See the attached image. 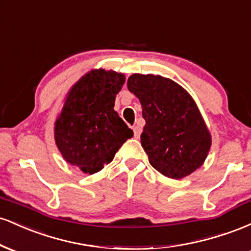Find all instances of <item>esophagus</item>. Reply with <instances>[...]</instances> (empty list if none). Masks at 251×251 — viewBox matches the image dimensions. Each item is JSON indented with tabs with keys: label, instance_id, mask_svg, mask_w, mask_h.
Returning <instances> with one entry per match:
<instances>
[{
	"label": "esophagus",
	"instance_id": "34e87169",
	"mask_svg": "<svg viewBox=\"0 0 251 251\" xmlns=\"http://www.w3.org/2000/svg\"><path fill=\"white\" fill-rule=\"evenodd\" d=\"M133 132H134V137L139 138L140 134H142V127L139 125H134L133 126Z\"/></svg>",
	"mask_w": 251,
	"mask_h": 251
}]
</instances>
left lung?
I'll return each instance as SVG.
<instances>
[{
    "label": "left lung",
    "instance_id": "obj_1",
    "mask_svg": "<svg viewBox=\"0 0 251 251\" xmlns=\"http://www.w3.org/2000/svg\"><path fill=\"white\" fill-rule=\"evenodd\" d=\"M127 88L142 103L146 124L140 140L150 164L174 179L201 166L211 137L188 92L168 77L151 74L131 75Z\"/></svg>",
    "mask_w": 251,
    "mask_h": 251
}]
</instances>
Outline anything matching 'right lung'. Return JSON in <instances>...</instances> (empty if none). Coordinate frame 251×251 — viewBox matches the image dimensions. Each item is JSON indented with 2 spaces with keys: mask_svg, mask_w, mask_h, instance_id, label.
Segmentation results:
<instances>
[{
  "mask_svg": "<svg viewBox=\"0 0 251 251\" xmlns=\"http://www.w3.org/2000/svg\"><path fill=\"white\" fill-rule=\"evenodd\" d=\"M125 76L113 71H92L71 89L55 123V142L63 158L93 175L113 160L133 131L114 111Z\"/></svg>",
  "mask_w": 251,
  "mask_h": 251,
  "instance_id": "obj_1",
  "label": "right lung"
}]
</instances>
